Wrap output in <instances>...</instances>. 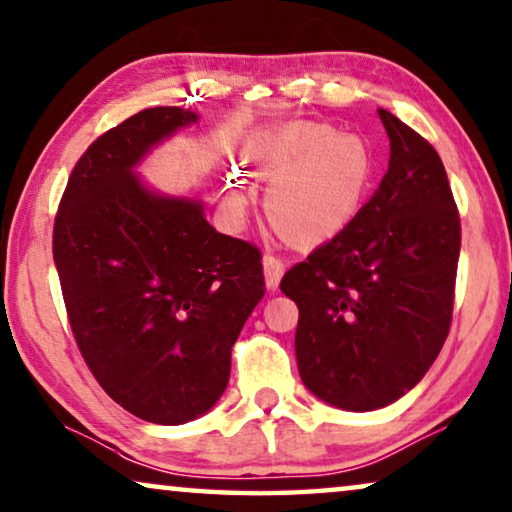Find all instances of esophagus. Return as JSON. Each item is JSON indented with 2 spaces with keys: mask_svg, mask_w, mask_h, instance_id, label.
<instances>
[{
  "mask_svg": "<svg viewBox=\"0 0 512 512\" xmlns=\"http://www.w3.org/2000/svg\"><path fill=\"white\" fill-rule=\"evenodd\" d=\"M263 270H265V286H268L270 291H277L279 281L284 277V261L268 254L263 258Z\"/></svg>",
  "mask_w": 512,
  "mask_h": 512,
  "instance_id": "34e87169",
  "label": "esophagus"
}]
</instances>
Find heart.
Instances as JSON below:
<instances>
[{
    "mask_svg": "<svg viewBox=\"0 0 512 512\" xmlns=\"http://www.w3.org/2000/svg\"><path fill=\"white\" fill-rule=\"evenodd\" d=\"M258 177L270 180L268 217L284 238L302 244L337 235L355 217L374 177V159L365 140L339 136L325 124L268 131L247 154ZM249 205L242 177L226 184V207L240 217Z\"/></svg>",
    "mask_w": 512,
    "mask_h": 512,
    "instance_id": "1",
    "label": "heart"
}]
</instances>
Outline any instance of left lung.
I'll list each match as a JSON object with an SVG mask.
<instances>
[{"label":"left lung","instance_id":"8db88e82","mask_svg":"<svg viewBox=\"0 0 512 512\" xmlns=\"http://www.w3.org/2000/svg\"><path fill=\"white\" fill-rule=\"evenodd\" d=\"M388 173L330 242L281 279L300 309L302 383L344 411L383 409L416 388L450 330L459 214L441 157L388 110Z\"/></svg>","mask_w":512,"mask_h":512}]
</instances>
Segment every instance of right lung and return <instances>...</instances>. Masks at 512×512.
Listing matches in <instances>:
<instances>
[{"instance_id": "1", "label": "right lung", "mask_w": 512, "mask_h": 512, "mask_svg": "<svg viewBox=\"0 0 512 512\" xmlns=\"http://www.w3.org/2000/svg\"><path fill=\"white\" fill-rule=\"evenodd\" d=\"M198 122L145 108L87 147L53 231L55 268L76 344L122 409L157 425L203 416L224 395L231 348L265 295L254 244L217 233L201 198L166 196L136 168Z\"/></svg>"}]
</instances>
